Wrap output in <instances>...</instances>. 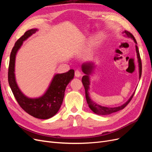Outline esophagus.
I'll return each mask as SVG.
<instances>
[{"instance_id":"1","label":"esophagus","mask_w":152,"mask_h":152,"mask_svg":"<svg viewBox=\"0 0 152 152\" xmlns=\"http://www.w3.org/2000/svg\"><path fill=\"white\" fill-rule=\"evenodd\" d=\"M75 77H80V76L81 75L80 72L79 70H75Z\"/></svg>"}]
</instances>
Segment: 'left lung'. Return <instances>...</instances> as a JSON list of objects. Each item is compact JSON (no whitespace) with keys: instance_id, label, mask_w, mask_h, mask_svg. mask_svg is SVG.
I'll return each instance as SVG.
<instances>
[{"instance_id":"1","label":"left lung","mask_w":152,"mask_h":152,"mask_svg":"<svg viewBox=\"0 0 152 152\" xmlns=\"http://www.w3.org/2000/svg\"><path fill=\"white\" fill-rule=\"evenodd\" d=\"M123 33L125 34L128 37H130V38L132 39L133 40H134V42L136 44H137V42H136V40L134 38V37L133 36V35L131 33H130L129 31L125 30L123 32ZM136 53H137V59H138L139 72H140V79L141 76V72H142V64H141V60L140 54V52H139V50H138V48H137L136 44ZM93 67L94 66H93V63H86V64H84V65H82V71H83V72L86 74V75L82 77V84H83L84 89H85L86 98L87 103V104H88L89 107L91 108V110L94 113L98 114V115H106L111 114L112 113L118 112V111H119V110L124 109L129 104V103L131 102V100L132 99L134 93L132 94V95L131 96V97L129 98V99L126 103H124V104L120 106V107H114V108L102 107V106H101L99 104H96V103L93 102V101L91 99L89 96V91H88L89 89V84H90L89 75L92 72V70H93ZM134 93H135V92H134Z\"/></svg>"}]
</instances>
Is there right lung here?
Instances as JSON below:
<instances>
[{"instance_id": "1", "label": "right lung", "mask_w": 152, "mask_h": 152, "mask_svg": "<svg viewBox=\"0 0 152 152\" xmlns=\"http://www.w3.org/2000/svg\"><path fill=\"white\" fill-rule=\"evenodd\" d=\"M37 29L26 31L18 39L13 47L8 68V82L17 102L22 109L30 115L40 119H48L56 115L61 107L66 87L74 77V70L55 75L45 93L38 98H30L21 93L18 87L15 75V58L23 42L35 33Z\"/></svg>"}]
</instances>
